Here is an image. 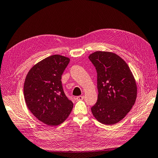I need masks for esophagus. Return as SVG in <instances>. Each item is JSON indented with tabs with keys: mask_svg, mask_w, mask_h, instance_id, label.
<instances>
[{
	"mask_svg": "<svg viewBox=\"0 0 158 158\" xmlns=\"http://www.w3.org/2000/svg\"><path fill=\"white\" fill-rule=\"evenodd\" d=\"M84 95H79V96H78V97H76V100H77V101H79V100H82V99H84Z\"/></svg>",
	"mask_w": 158,
	"mask_h": 158,
	"instance_id": "34e87169",
	"label": "esophagus"
}]
</instances>
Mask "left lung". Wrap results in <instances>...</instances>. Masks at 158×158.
<instances>
[{"instance_id":"left-lung-1","label":"left lung","mask_w":158,"mask_h":158,"mask_svg":"<svg viewBox=\"0 0 158 158\" xmlns=\"http://www.w3.org/2000/svg\"><path fill=\"white\" fill-rule=\"evenodd\" d=\"M97 71L98 97L91 108L98 121L114 125L125 117L135 103L137 88L125 61L110 52L96 51L89 56Z\"/></svg>"}]
</instances>
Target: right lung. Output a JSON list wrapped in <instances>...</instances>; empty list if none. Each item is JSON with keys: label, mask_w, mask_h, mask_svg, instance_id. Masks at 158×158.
I'll use <instances>...</instances> for the list:
<instances>
[{"label": "right lung", "mask_w": 158, "mask_h": 158, "mask_svg": "<svg viewBox=\"0 0 158 158\" xmlns=\"http://www.w3.org/2000/svg\"><path fill=\"white\" fill-rule=\"evenodd\" d=\"M70 59L51 55L33 66L23 85L27 106L36 118L45 125L63 123L73 109V103L66 96L61 77Z\"/></svg>", "instance_id": "add662e5"}]
</instances>
